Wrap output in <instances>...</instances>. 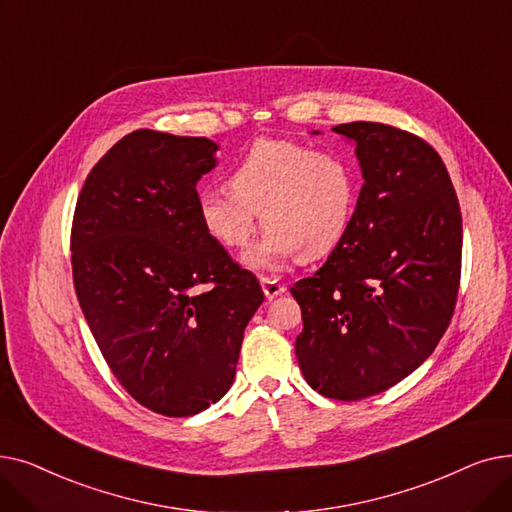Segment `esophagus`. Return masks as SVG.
I'll return each mask as SVG.
<instances>
[{
  "label": "esophagus",
  "mask_w": 512,
  "mask_h": 512,
  "mask_svg": "<svg viewBox=\"0 0 512 512\" xmlns=\"http://www.w3.org/2000/svg\"><path fill=\"white\" fill-rule=\"evenodd\" d=\"M261 288H263V294L267 301L280 297V294L286 290L284 284H280L278 280H272V278H261Z\"/></svg>",
  "instance_id": "1"
}]
</instances>
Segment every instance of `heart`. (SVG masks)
Returning a JSON list of instances; mask_svg holds the SVG:
<instances>
[{"label": "heart", "instance_id": "1", "mask_svg": "<svg viewBox=\"0 0 512 512\" xmlns=\"http://www.w3.org/2000/svg\"><path fill=\"white\" fill-rule=\"evenodd\" d=\"M230 188H205L197 209L205 232L222 247L245 249L259 220L267 230L245 255L251 270L278 272L299 257L332 253L353 226L359 203L355 164L338 151L282 139H259L230 172Z\"/></svg>", "mask_w": 512, "mask_h": 512}]
</instances>
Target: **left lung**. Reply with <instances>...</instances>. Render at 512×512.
Segmentation results:
<instances>
[{
    "label": "left lung",
    "mask_w": 512,
    "mask_h": 512,
    "mask_svg": "<svg viewBox=\"0 0 512 512\" xmlns=\"http://www.w3.org/2000/svg\"><path fill=\"white\" fill-rule=\"evenodd\" d=\"M355 143L363 186L346 238L290 288L307 384L361 400L405 380L444 336L461 282L463 220L442 157L380 122L332 128Z\"/></svg>",
    "instance_id": "1"
}]
</instances>
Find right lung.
<instances>
[{"label":"right lung","mask_w":512,"mask_h":512,"mask_svg":"<svg viewBox=\"0 0 512 512\" xmlns=\"http://www.w3.org/2000/svg\"><path fill=\"white\" fill-rule=\"evenodd\" d=\"M205 137L134 130L85 180L72 278L103 359L153 413L191 417L232 386L263 303L257 278L203 228L197 182L218 166Z\"/></svg>","instance_id":"right-lung-1"}]
</instances>
